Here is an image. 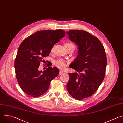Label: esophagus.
Instances as JSON below:
<instances>
[{"mask_svg": "<svg viewBox=\"0 0 123 123\" xmlns=\"http://www.w3.org/2000/svg\"><path fill=\"white\" fill-rule=\"evenodd\" d=\"M63 71H60L59 72V75H60L62 74H63Z\"/></svg>", "mask_w": 123, "mask_h": 123, "instance_id": "obj_1", "label": "esophagus"}]
</instances>
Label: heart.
<instances>
[{
  "instance_id": "1",
  "label": "heart",
  "mask_w": 123,
  "mask_h": 123,
  "mask_svg": "<svg viewBox=\"0 0 123 123\" xmlns=\"http://www.w3.org/2000/svg\"><path fill=\"white\" fill-rule=\"evenodd\" d=\"M64 46H67V47L74 46V44H73L72 43H66L65 44ZM55 65L56 66H57V67H58L59 68H60L61 69H64L66 67L67 62L62 59H59L55 63Z\"/></svg>"
}]
</instances>
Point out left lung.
Segmentation results:
<instances>
[{"label": "left lung", "instance_id": "8db88e82", "mask_svg": "<svg viewBox=\"0 0 123 123\" xmlns=\"http://www.w3.org/2000/svg\"><path fill=\"white\" fill-rule=\"evenodd\" d=\"M77 46L78 55L70 67L77 73H69L67 89L74 98L82 100L93 95L101 84L105 74L107 59L99 40L81 30L66 32Z\"/></svg>", "mask_w": 123, "mask_h": 123}]
</instances>
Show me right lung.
Here are the masks:
<instances>
[{"label": "right lung", "instance_id": "add662e5", "mask_svg": "<svg viewBox=\"0 0 123 123\" xmlns=\"http://www.w3.org/2000/svg\"><path fill=\"white\" fill-rule=\"evenodd\" d=\"M65 36L62 29L37 31L20 44L15 61L18 82L26 94L38 97L45 93L50 81L58 76V69L49 67L43 72L38 68L43 59L49 55L52 47Z\"/></svg>", "mask_w": 123, "mask_h": 123}]
</instances>
